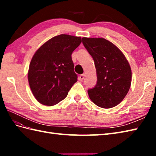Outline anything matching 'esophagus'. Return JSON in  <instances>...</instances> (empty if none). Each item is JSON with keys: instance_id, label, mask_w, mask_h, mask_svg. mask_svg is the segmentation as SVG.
I'll return each mask as SVG.
<instances>
[{"instance_id": "esophagus-1", "label": "esophagus", "mask_w": 156, "mask_h": 156, "mask_svg": "<svg viewBox=\"0 0 156 156\" xmlns=\"http://www.w3.org/2000/svg\"><path fill=\"white\" fill-rule=\"evenodd\" d=\"M84 74H81V75H80V76H79L78 77V79H79V80L80 81H82L84 80Z\"/></svg>"}]
</instances>
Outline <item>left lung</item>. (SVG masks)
<instances>
[{
  "label": "left lung",
  "instance_id": "obj_1",
  "mask_svg": "<svg viewBox=\"0 0 156 156\" xmlns=\"http://www.w3.org/2000/svg\"><path fill=\"white\" fill-rule=\"evenodd\" d=\"M82 44L94 59L97 82L88 90L98 107L110 108L123 100L130 88L131 69L117 46L104 38H82Z\"/></svg>",
  "mask_w": 156,
  "mask_h": 156
}]
</instances>
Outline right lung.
Instances as JSON below:
<instances>
[{
  "mask_svg": "<svg viewBox=\"0 0 156 156\" xmlns=\"http://www.w3.org/2000/svg\"><path fill=\"white\" fill-rule=\"evenodd\" d=\"M81 42L80 37L59 35L35 53L29 65L28 80L33 94L41 104L59 103L77 82L72 54Z\"/></svg>",
  "mask_w": 156,
  "mask_h": 156,
  "instance_id": "obj_1",
  "label": "right lung"
}]
</instances>
